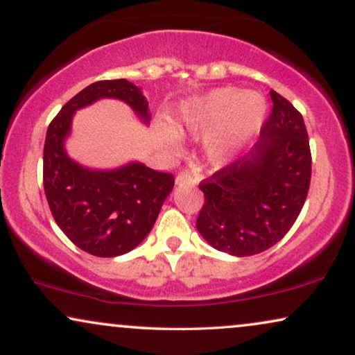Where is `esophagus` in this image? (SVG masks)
<instances>
[{
	"mask_svg": "<svg viewBox=\"0 0 355 355\" xmlns=\"http://www.w3.org/2000/svg\"><path fill=\"white\" fill-rule=\"evenodd\" d=\"M200 175L190 173V172H180L177 175V183L178 185H196L200 182Z\"/></svg>",
	"mask_w": 355,
	"mask_h": 355,
	"instance_id": "esophagus-1",
	"label": "esophagus"
}]
</instances>
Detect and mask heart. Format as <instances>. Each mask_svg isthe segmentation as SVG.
<instances>
[{
	"label": "heart",
	"mask_w": 355,
	"mask_h": 355,
	"mask_svg": "<svg viewBox=\"0 0 355 355\" xmlns=\"http://www.w3.org/2000/svg\"><path fill=\"white\" fill-rule=\"evenodd\" d=\"M264 120L266 101L261 94L237 87H217L193 97L173 115L178 131L205 135V150L214 165L230 162L259 133Z\"/></svg>",
	"instance_id": "heart-1"
}]
</instances>
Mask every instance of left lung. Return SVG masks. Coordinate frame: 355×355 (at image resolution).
Wrapping results in <instances>:
<instances>
[{"mask_svg":"<svg viewBox=\"0 0 355 355\" xmlns=\"http://www.w3.org/2000/svg\"><path fill=\"white\" fill-rule=\"evenodd\" d=\"M269 94L272 110L258 143L200 183L205 202L198 232L234 257H252L279 242L299 217L310 188L304 116L276 91Z\"/></svg>","mask_w":355,"mask_h":355,"instance_id":"left-lung-1","label":"left lung"}]
</instances>
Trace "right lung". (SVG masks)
I'll list each match as a JSON object with an SVG mask.
<instances>
[{
	"label": "right lung",
	"instance_id": "1",
	"mask_svg": "<svg viewBox=\"0 0 355 355\" xmlns=\"http://www.w3.org/2000/svg\"><path fill=\"white\" fill-rule=\"evenodd\" d=\"M102 97L120 98L149 120L148 101L126 79L97 81L61 108L46 130L44 146V190L51 216L76 247L94 257L125 254L150 232L175 178L143 164L98 172L71 160L63 141L78 108Z\"/></svg>",
	"mask_w": 355,
	"mask_h": 355
}]
</instances>
